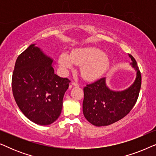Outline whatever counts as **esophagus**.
I'll return each instance as SVG.
<instances>
[{"label": "esophagus", "mask_w": 156, "mask_h": 156, "mask_svg": "<svg viewBox=\"0 0 156 156\" xmlns=\"http://www.w3.org/2000/svg\"><path fill=\"white\" fill-rule=\"evenodd\" d=\"M72 86H74V87H79V84L78 83H76L75 82H72Z\"/></svg>", "instance_id": "34e87169"}]
</instances>
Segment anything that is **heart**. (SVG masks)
<instances>
[{
  "label": "heart",
  "instance_id": "heart-1",
  "mask_svg": "<svg viewBox=\"0 0 156 156\" xmlns=\"http://www.w3.org/2000/svg\"><path fill=\"white\" fill-rule=\"evenodd\" d=\"M60 67L65 72L74 65L82 66L81 74L85 80H94L101 76L109 65V60L104 51L97 48L76 49L71 55L62 52L59 58Z\"/></svg>",
  "mask_w": 156,
  "mask_h": 156
}]
</instances>
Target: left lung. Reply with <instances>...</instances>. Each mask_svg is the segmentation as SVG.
<instances>
[{
	"label": "left lung",
	"instance_id": "1",
	"mask_svg": "<svg viewBox=\"0 0 156 156\" xmlns=\"http://www.w3.org/2000/svg\"><path fill=\"white\" fill-rule=\"evenodd\" d=\"M131 65L136 71L134 82L123 91H113L103 77L84 88L83 114L87 120L96 126L112 124L126 116L135 105L141 86V75L136 59L129 54Z\"/></svg>",
	"mask_w": 156,
	"mask_h": 156
}]
</instances>
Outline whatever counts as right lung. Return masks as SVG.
Wrapping results in <instances>:
<instances>
[{"label": "right lung", "instance_id": "right-lung-1", "mask_svg": "<svg viewBox=\"0 0 156 156\" xmlns=\"http://www.w3.org/2000/svg\"><path fill=\"white\" fill-rule=\"evenodd\" d=\"M53 59L32 44L16 59L12 89L23 114L39 125H50L58 119L70 81L55 74Z\"/></svg>", "mask_w": 156, "mask_h": 156}]
</instances>
